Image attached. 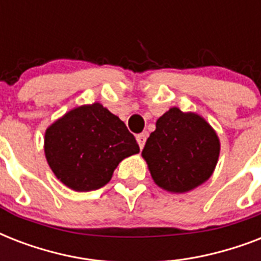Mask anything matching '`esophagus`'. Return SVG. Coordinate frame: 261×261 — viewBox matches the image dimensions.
I'll return each mask as SVG.
<instances>
[{
  "label": "esophagus",
  "instance_id": "1",
  "mask_svg": "<svg viewBox=\"0 0 261 261\" xmlns=\"http://www.w3.org/2000/svg\"><path fill=\"white\" fill-rule=\"evenodd\" d=\"M146 138H147L146 133H142V134L137 135V142H138V145H139V147H141V149H143V146H145Z\"/></svg>",
  "mask_w": 261,
  "mask_h": 261
}]
</instances>
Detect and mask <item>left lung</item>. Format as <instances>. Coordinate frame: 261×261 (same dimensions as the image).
Wrapping results in <instances>:
<instances>
[{"label": "left lung", "instance_id": "1", "mask_svg": "<svg viewBox=\"0 0 261 261\" xmlns=\"http://www.w3.org/2000/svg\"><path fill=\"white\" fill-rule=\"evenodd\" d=\"M142 157L157 186L176 194L188 192L214 172L218 135L202 116L173 107L157 120Z\"/></svg>", "mask_w": 261, "mask_h": 261}]
</instances>
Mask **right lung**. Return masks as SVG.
Masks as SVG:
<instances>
[{"instance_id": "1", "label": "right lung", "mask_w": 261, "mask_h": 261, "mask_svg": "<svg viewBox=\"0 0 261 261\" xmlns=\"http://www.w3.org/2000/svg\"><path fill=\"white\" fill-rule=\"evenodd\" d=\"M139 146L126 124L100 102L77 107L44 134V153L58 180L79 192L110 181L119 163Z\"/></svg>"}]
</instances>
